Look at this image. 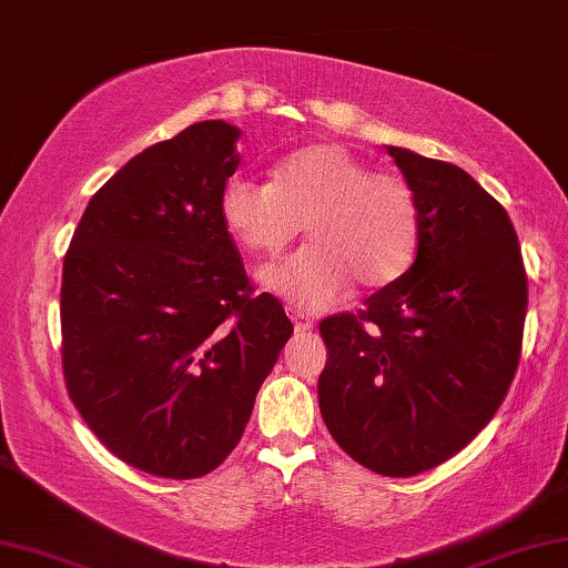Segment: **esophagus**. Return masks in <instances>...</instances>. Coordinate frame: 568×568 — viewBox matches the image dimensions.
Returning <instances> with one entry per match:
<instances>
[{
  "label": "esophagus",
  "instance_id": "1",
  "mask_svg": "<svg viewBox=\"0 0 568 568\" xmlns=\"http://www.w3.org/2000/svg\"><path fill=\"white\" fill-rule=\"evenodd\" d=\"M290 312H292V322H294L296 333H310L312 320H307V317H304V314H300L296 310H290Z\"/></svg>",
  "mask_w": 568,
  "mask_h": 568
}]
</instances>
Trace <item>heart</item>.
<instances>
[{"label":"heart","mask_w":568,"mask_h":568,"mask_svg":"<svg viewBox=\"0 0 568 568\" xmlns=\"http://www.w3.org/2000/svg\"><path fill=\"white\" fill-rule=\"evenodd\" d=\"M221 217L251 254L276 258L300 239L312 248L261 274L302 310H325L347 282L375 292L412 268L422 213L412 185L339 144H312L276 164L272 182L243 174L223 185Z\"/></svg>","instance_id":"1"}]
</instances>
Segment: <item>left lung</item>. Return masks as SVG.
<instances>
[{"mask_svg":"<svg viewBox=\"0 0 568 568\" xmlns=\"http://www.w3.org/2000/svg\"><path fill=\"white\" fill-rule=\"evenodd\" d=\"M418 200L408 272L320 322V412L357 465L426 473L465 449L516 378L528 276L497 200L457 164L386 146Z\"/></svg>","mask_w":568,"mask_h":568,"instance_id":"8db88e82","label":"left lung"}]
</instances>
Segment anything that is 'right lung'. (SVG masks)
I'll use <instances>...</instances> for the list:
<instances>
[{
	"mask_svg": "<svg viewBox=\"0 0 568 568\" xmlns=\"http://www.w3.org/2000/svg\"><path fill=\"white\" fill-rule=\"evenodd\" d=\"M241 132L200 121L91 197L63 261L65 388L113 457L193 479L241 442L294 327L221 217Z\"/></svg>",
	"mask_w": 568,
	"mask_h": 568,
	"instance_id": "obj_1",
	"label": "right lung"
}]
</instances>
